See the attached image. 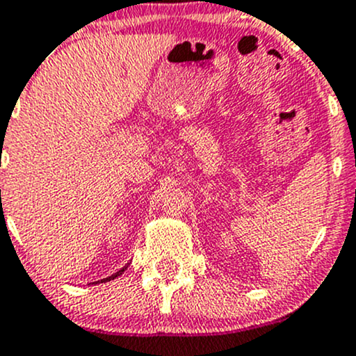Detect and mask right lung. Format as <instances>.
<instances>
[{"instance_id":"obj_1","label":"right lung","mask_w":356,"mask_h":356,"mask_svg":"<svg viewBox=\"0 0 356 356\" xmlns=\"http://www.w3.org/2000/svg\"><path fill=\"white\" fill-rule=\"evenodd\" d=\"M126 268H128V266H124V268H122V269H119V271H118V273H114V275H112V276H109V278H104V280H100V283H104V282H111V280L118 278V276H121V275H122V273H124V271H126ZM95 283H99V282H95Z\"/></svg>"}]
</instances>
